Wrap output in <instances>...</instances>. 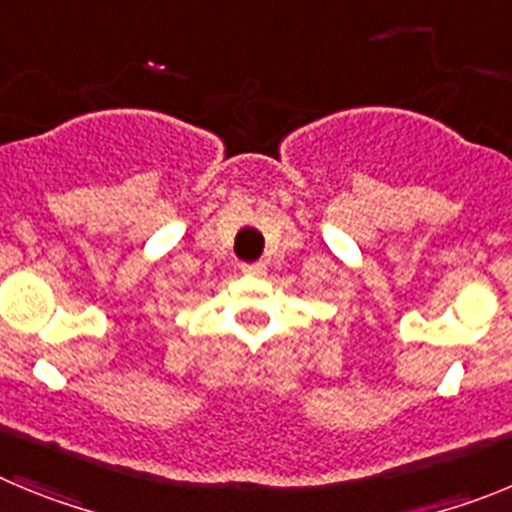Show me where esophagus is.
<instances>
[{
	"instance_id": "obj_1",
	"label": "esophagus",
	"mask_w": 512,
	"mask_h": 512,
	"mask_svg": "<svg viewBox=\"0 0 512 512\" xmlns=\"http://www.w3.org/2000/svg\"><path fill=\"white\" fill-rule=\"evenodd\" d=\"M243 271H246V274H256V277H259V274H264L266 271V266L264 264H246L243 266Z\"/></svg>"
}]
</instances>
